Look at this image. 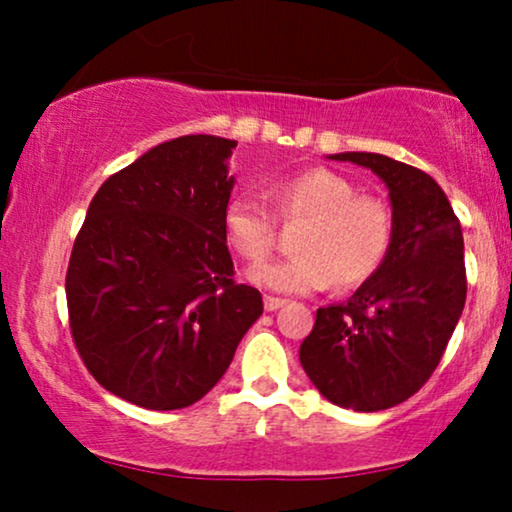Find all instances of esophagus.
<instances>
[{
	"mask_svg": "<svg viewBox=\"0 0 512 512\" xmlns=\"http://www.w3.org/2000/svg\"><path fill=\"white\" fill-rule=\"evenodd\" d=\"M284 298H276V296H264V308L269 310V313H274V310L284 308Z\"/></svg>",
	"mask_w": 512,
	"mask_h": 512,
	"instance_id": "1",
	"label": "esophagus"
}]
</instances>
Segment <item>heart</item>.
Listing matches in <instances>:
<instances>
[{"mask_svg": "<svg viewBox=\"0 0 512 512\" xmlns=\"http://www.w3.org/2000/svg\"><path fill=\"white\" fill-rule=\"evenodd\" d=\"M272 197L286 223H308L293 240L298 255L252 267V284L276 293H313L327 284L354 289L383 267L395 221L380 197L358 195L354 182L330 168L286 175L272 185ZM223 238L243 260H264L276 245L272 211L248 195L228 199Z\"/></svg>", "mask_w": 512, "mask_h": 512, "instance_id": "obj_1", "label": "heart"}]
</instances>
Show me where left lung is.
Wrapping results in <instances>:
<instances>
[{
	"mask_svg": "<svg viewBox=\"0 0 512 512\" xmlns=\"http://www.w3.org/2000/svg\"><path fill=\"white\" fill-rule=\"evenodd\" d=\"M330 158L373 170L385 182L395 236L383 267L349 301L317 308L301 366L337 407L390 409L431 378L462 315V226L424 170L366 151Z\"/></svg>",
	"mask_w": 512,
	"mask_h": 512,
	"instance_id": "8db88e82",
	"label": "left lung"
}]
</instances>
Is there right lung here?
<instances>
[{
  "mask_svg": "<svg viewBox=\"0 0 512 512\" xmlns=\"http://www.w3.org/2000/svg\"><path fill=\"white\" fill-rule=\"evenodd\" d=\"M238 142L187 134L110 175L67 269L69 327L88 373L144 409L190 407L262 315L223 238Z\"/></svg>",
  "mask_w": 512,
  "mask_h": 512,
  "instance_id": "1",
  "label": "right lung"
}]
</instances>
